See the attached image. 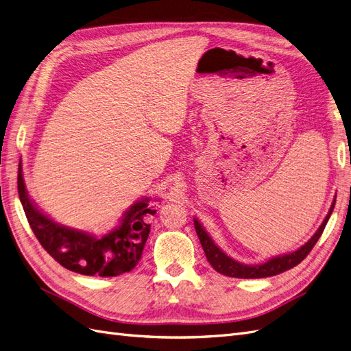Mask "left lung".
<instances>
[{
  "mask_svg": "<svg viewBox=\"0 0 351 351\" xmlns=\"http://www.w3.org/2000/svg\"><path fill=\"white\" fill-rule=\"evenodd\" d=\"M334 205H335V202L331 205V209H329L328 215L325 217L321 227L317 228V231L312 236V239L307 243H304L300 249H297L291 253L281 254V256H275V258L263 262V263H259V265H244V263H240L234 259H231L230 256H227V254L214 243V240L209 237L205 228L202 227V224L196 218H195V228H196L202 247H204V252L206 254V259L212 265V268H214L217 272H219L222 275H227V277H232V278H265V277H272V275H277L287 269L294 268L295 265H299L307 256V254L311 253L316 241L319 240L321 234L324 232L326 222L332 214Z\"/></svg>",
  "mask_w": 351,
  "mask_h": 351,
  "instance_id": "left-lung-1",
  "label": "left lung"
}]
</instances>
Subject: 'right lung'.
Masks as SVG:
<instances>
[{
    "label": "right lung",
    "mask_w": 351,
    "mask_h": 351,
    "mask_svg": "<svg viewBox=\"0 0 351 351\" xmlns=\"http://www.w3.org/2000/svg\"><path fill=\"white\" fill-rule=\"evenodd\" d=\"M17 189L32 231L42 247L64 268L90 277H117L130 272L141 261L151 231L149 218L155 214L147 197L134 202L124 212L119 227L104 236H93L61 226L42 214L27 196L22 165H19Z\"/></svg>",
    "instance_id": "1"
}]
</instances>
